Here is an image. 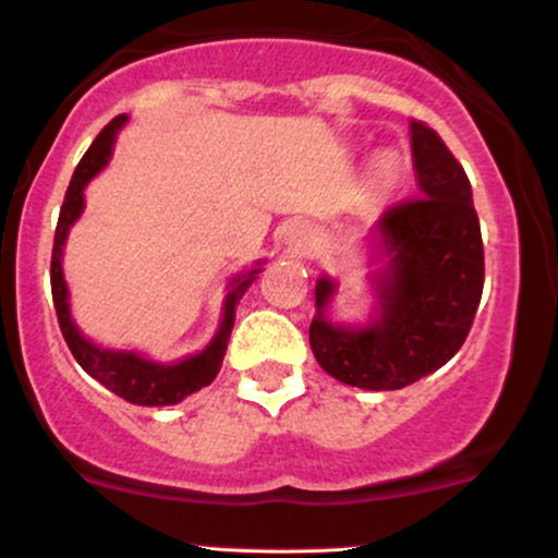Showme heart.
Returning a JSON list of instances; mask_svg holds the SVG:
<instances>
[{
  "label": "heart",
  "instance_id": "heart-1",
  "mask_svg": "<svg viewBox=\"0 0 558 558\" xmlns=\"http://www.w3.org/2000/svg\"><path fill=\"white\" fill-rule=\"evenodd\" d=\"M399 175H401V165L393 155H377L373 159V168H369V181H373L377 191L393 189V185L399 183Z\"/></svg>",
  "mask_w": 558,
  "mask_h": 558
}]
</instances>
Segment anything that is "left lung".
<instances>
[{
  "label": "left lung",
  "mask_w": 558,
  "mask_h": 558,
  "mask_svg": "<svg viewBox=\"0 0 558 558\" xmlns=\"http://www.w3.org/2000/svg\"><path fill=\"white\" fill-rule=\"evenodd\" d=\"M420 196L377 220L386 267L373 275L377 315L364 328L325 317L336 283L319 278L310 345L325 373L364 390H399L451 360L475 319L485 257L472 185L444 138L409 123Z\"/></svg>",
  "instance_id": "obj_1"
}]
</instances>
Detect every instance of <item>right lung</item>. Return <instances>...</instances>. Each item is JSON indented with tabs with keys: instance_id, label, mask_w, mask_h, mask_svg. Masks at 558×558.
Here are the masks:
<instances>
[{
	"instance_id": "obj_1",
	"label": "right lung",
	"mask_w": 558,
	"mask_h": 558,
	"mask_svg": "<svg viewBox=\"0 0 558 558\" xmlns=\"http://www.w3.org/2000/svg\"><path fill=\"white\" fill-rule=\"evenodd\" d=\"M128 123V114H118L99 136L94 138V144L88 146V151L83 155L78 168L73 172V181L68 185L65 202H62L60 220H57L54 230V246H52V299L57 319H60V330L65 336L68 349L73 351L75 362L86 369L94 380H99L101 386L110 388L112 393H118L120 399L138 403V407H170V403L183 401L185 396L196 393L204 386L215 380L220 373L222 356H226L230 330L235 323V304H239L246 288L254 283V278L262 272L259 267L239 275V278L230 280V291L226 296V306H222V323L217 328L215 338L204 351H198L194 356H185V360L175 364H159L151 360H144L136 351H110L101 349L83 338L78 325L70 317V304H68V283L65 275H62V246H65L70 228L78 220L83 213V189L88 181L110 162L112 157V144L118 131ZM262 265V262H257Z\"/></svg>"
}]
</instances>
